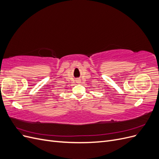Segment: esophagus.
<instances>
[{"instance_id": "obj_1", "label": "esophagus", "mask_w": 159, "mask_h": 159, "mask_svg": "<svg viewBox=\"0 0 159 159\" xmlns=\"http://www.w3.org/2000/svg\"><path fill=\"white\" fill-rule=\"evenodd\" d=\"M76 82H77V83H80V80H76Z\"/></svg>"}]
</instances>
